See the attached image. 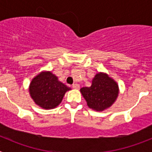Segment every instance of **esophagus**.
Segmentation results:
<instances>
[{
  "label": "esophagus",
  "mask_w": 152,
  "mask_h": 152,
  "mask_svg": "<svg viewBox=\"0 0 152 152\" xmlns=\"http://www.w3.org/2000/svg\"><path fill=\"white\" fill-rule=\"evenodd\" d=\"M72 88H74V89H79L80 88V85L77 84H72Z\"/></svg>",
  "instance_id": "esophagus-1"
}]
</instances>
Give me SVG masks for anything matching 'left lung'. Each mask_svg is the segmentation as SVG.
Listing matches in <instances>:
<instances>
[{"instance_id":"left-lung-1","label":"left lung","mask_w":152,"mask_h":152,"mask_svg":"<svg viewBox=\"0 0 152 152\" xmlns=\"http://www.w3.org/2000/svg\"><path fill=\"white\" fill-rule=\"evenodd\" d=\"M80 92L90 108L96 111H103L110 107L118 96V85L106 74L95 75L90 88L85 87Z\"/></svg>"}]
</instances>
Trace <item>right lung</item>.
Returning <instances> with one entry per match:
<instances>
[{
	"mask_svg": "<svg viewBox=\"0 0 152 152\" xmlns=\"http://www.w3.org/2000/svg\"><path fill=\"white\" fill-rule=\"evenodd\" d=\"M70 88L58 80L51 72H42L35 77L29 86V94L35 103L43 109H53L61 102Z\"/></svg>",
	"mask_w": 152,
	"mask_h": 152,
	"instance_id": "add662e5",
	"label": "right lung"
}]
</instances>
